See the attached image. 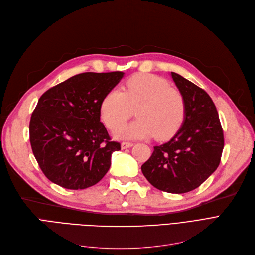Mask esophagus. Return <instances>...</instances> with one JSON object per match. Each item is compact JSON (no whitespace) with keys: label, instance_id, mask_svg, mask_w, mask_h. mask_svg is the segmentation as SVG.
<instances>
[{"label":"esophagus","instance_id":"34e87169","mask_svg":"<svg viewBox=\"0 0 255 255\" xmlns=\"http://www.w3.org/2000/svg\"><path fill=\"white\" fill-rule=\"evenodd\" d=\"M133 145L132 142L130 141H123L122 143H121V146H122V149H128V148H131V146Z\"/></svg>","mask_w":255,"mask_h":255}]
</instances>
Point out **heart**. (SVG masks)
Wrapping results in <instances>:
<instances>
[{
    "mask_svg": "<svg viewBox=\"0 0 255 255\" xmlns=\"http://www.w3.org/2000/svg\"><path fill=\"white\" fill-rule=\"evenodd\" d=\"M137 119L120 128L117 135L123 138L159 140L173 136L182 127L186 103L182 94L170 88L166 79L154 74H136L126 83L125 92L113 89L100 106L103 122L112 130L122 126L134 114Z\"/></svg>",
    "mask_w": 255,
    "mask_h": 255,
    "instance_id": "obj_1",
    "label": "heart"
}]
</instances>
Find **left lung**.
Returning a JSON list of instances; mask_svg holds the SVG:
<instances>
[{"instance_id":"8db88e82","label":"left lung","mask_w":255,"mask_h":255,"mask_svg":"<svg viewBox=\"0 0 255 255\" xmlns=\"http://www.w3.org/2000/svg\"><path fill=\"white\" fill-rule=\"evenodd\" d=\"M171 77L185 99L184 123L169 141L154 146L141 171L155 188L180 194L194 190L217 169L224 137L207 92L178 73L171 72Z\"/></svg>"}]
</instances>
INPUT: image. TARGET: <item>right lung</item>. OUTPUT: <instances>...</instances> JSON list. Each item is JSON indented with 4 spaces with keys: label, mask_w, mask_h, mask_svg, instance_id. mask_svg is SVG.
Returning <instances> with one entry per match:
<instances>
[{
    "label": "right lung",
    "mask_w": 255,
    "mask_h": 255,
    "mask_svg": "<svg viewBox=\"0 0 255 255\" xmlns=\"http://www.w3.org/2000/svg\"><path fill=\"white\" fill-rule=\"evenodd\" d=\"M124 72H85L50 88L38 100L30 121L33 154L45 177L66 189H86L109 171L112 141L100 122L103 98Z\"/></svg>",
    "instance_id": "obj_1"
}]
</instances>
